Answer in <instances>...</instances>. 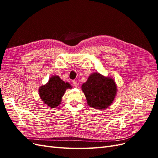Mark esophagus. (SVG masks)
Wrapping results in <instances>:
<instances>
[{"label": "esophagus", "mask_w": 158, "mask_h": 158, "mask_svg": "<svg viewBox=\"0 0 158 158\" xmlns=\"http://www.w3.org/2000/svg\"><path fill=\"white\" fill-rule=\"evenodd\" d=\"M72 83H73V86H75V87H77V86H78V83H77V82L76 81H72Z\"/></svg>", "instance_id": "esophagus-1"}]
</instances>
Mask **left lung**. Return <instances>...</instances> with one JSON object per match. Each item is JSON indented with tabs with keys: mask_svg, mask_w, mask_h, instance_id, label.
Listing matches in <instances>:
<instances>
[{
	"mask_svg": "<svg viewBox=\"0 0 158 158\" xmlns=\"http://www.w3.org/2000/svg\"><path fill=\"white\" fill-rule=\"evenodd\" d=\"M90 107L104 110L113 102L117 93L114 80L99 73H93L81 86Z\"/></svg>",
	"mask_w": 158,
	"mask_h": 158,
	"instance_id": "obj_1",
	"label": "left lung"
}]
</instances>
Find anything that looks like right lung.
Segmentation results:
<instances>
[{"label": "right lung", "instance_id": "add662e5", "mask_svg": "<svg viewBox=\"0 0 158 158\" xmlns=\"http://www.w3.org/2000/svg\"><path fill=\"white\" fill-rule=\"evenodd\" d=\"M71 88L69 83H65L59 76L54 75L50 78L47 84L40 86L39 94L45 104L50 108H56L60 104L66 89Z\"/></svg>", "mask_w": 158, "mask_h": 158}]
</instances>
